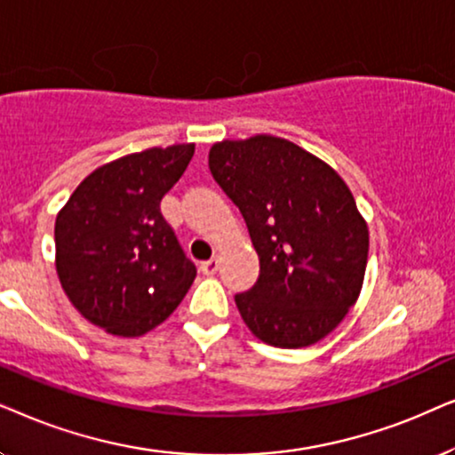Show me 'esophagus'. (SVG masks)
<instances>
[{
  "mask_svg": "<svg viewBox=\"0 0 455 455\" xmlns=\"http://www.w3.org/2000/svg\"><path fill=\"white\" fill-rule=\"evenodd\" d=\"M218 266H220V264H218V259L212 258V259H205V262L199 264V270H202L205 276H214L216 270H218Z\"/></svg>",
  "mask_w": 455,
  "mask_h": 455,
  "instance_id": "1",
  "label": "esophagus"
}]
</instances>
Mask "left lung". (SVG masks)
I'll list each match as a JSON object with an SVG mask.
<instances>
[{
	"instance_id": "obj_1",
	"label": "left lung",
	"mask_w": 455,
	"mask_h": 455,
	"mask_svg": "<svg viewBox=\"0 0 455 455\" xmlns=\"http://www.w3.org/2000/svg\"><path fill=\"white\" fill-rule=\"evenodd\" d=\"M208 166L259 258L256 284L235 295L243 323L275 347L320 341L355 304L366 272L368 227L347 185L270 135L216 143Z\"/></svg>"
}]
</instances>
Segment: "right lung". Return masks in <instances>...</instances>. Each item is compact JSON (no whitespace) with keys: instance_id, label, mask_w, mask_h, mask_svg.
I'll list each match as a JSON object with an SVG mask.
<instances>
[{"instance_id":"right-lung-1","label":"right lung","mask_w":455,"mask_h":455,"mask_svg":"<svg viewBox=\"0 0 455 455\" xmlns=\"http://www.w3.org/2000/svg\"><path fill=\"white\" fill-rule=\"evenodd\" d=\"M196 145L145 149L91 172L56 218L64 293L91 323L139 337L171 316L196 278L160 202Z\"/></svg>"}]
</instances>
